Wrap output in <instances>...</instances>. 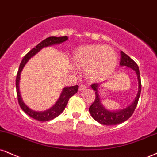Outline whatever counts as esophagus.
<instances>
[{"label": "esophagus", "mask_w": 157, "mask_h": 157, "mask_svg": "<svg viewBox=\"0 0 157 157\" xmlns=\"http://www.w3.org/2000/svg\"><path fill=\"white\" fill-rule=\"evenodd\" d=\"M86 88H87V86H86V85L82 84V85H80V87H79V90H84Z\"/></svg>", "instance_id": "esophagus-1"}]
</instances>
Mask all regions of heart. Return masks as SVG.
Returning a JSON list of instances; mask_svg holds the SVG:
<instances>
[{
    "instance_id": "b5f03b06",
    "label": "heart",
    "mask_w": 157,
    "mask_h": 157,
    "mask_svg": "<svg viewBox=\"0 0 157 157\" xmlns=\"http://www.w3.org/2000/svg\"><path fill=\"white\" fill-rule=\"evenodd\" d=\"M72 63L77 67H87L86 73L91 80H101L114 70L117 56L116 51L108 46L88 45L75 51Z\"/></svg>"
}]
</instances>
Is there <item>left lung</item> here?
Returning <instances> with one entry per match:
<instances>
[{
	"label": "left lung",
	"mask_w": 157,
	"mask_h": 157,
	"mask_svg": "<svg viewBox=\"0 0 157 157\" xmlns=\"http://www.w3.org/2000/svg\"><path fill=\"white\" fill-rule=\"evenodd\" d=\"M120 65L131 68L137 74L139 85L138 93H137V97L135 98L133 103L130 106L128 107L127 108L117 111H109L103 107V105L101 103V101H100L99 95V93H98L99 84H92L91 88L96 91V97L93 104L89 107V112L94 120H96L100 124H103V125H116V124H119L121 123H123L125 121L128 120L130 117L132 116L133 113L135 112V109L137 105V103H138L139 97L141 92V80L138 66L129 56L124 53L123 51L121 52Z\"/></svg>",
	"instance_id": "obj_1"
}]
</instances>
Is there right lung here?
I'll return each instance as SVG.
<instances>
[{
    "mask_svg": "<svg viewBox=\"0 0 157 157\" xmlns=\"http://www.w3.org/2000/svg\"><path fill=\"white\" fill-rule=\"evenodd\" d=\"M68 39L67 36H60V37H56V36H50L47 38L46 39L43 40L41 42L39 43V44L36 46L35 48H33L31 51L28 52L25 56H24L23 59L20 63V67H19L17 75L16 77V90H17V95L18 103L20 105L22 110L24 111L26 114L28 115L31 118H34L35 120L39 121H50L56 117L59 116V115L63 111L67 106L69 99L70 97H72L75 94H76L78 90L79 86H74L71 87H68V88H64L63 90H62V93L60 94L59 99L57 101V102L50 109L48 110L44 111V112H36V111H33L26 106L25 104L22 101V99L20 96V90H19V82H20V74L21 71L25 67L26 63L28 61V60L31 58L32 56L36 54L41 49H42L44 47L50 46V45L55 44H60V43L63 42V41H67Z\"/></svg>",
    "mask_w": 157,
    "mask_h": 157,
    "instance_id": "add662e5",
    "label": "right lung"
}]
</instances>
